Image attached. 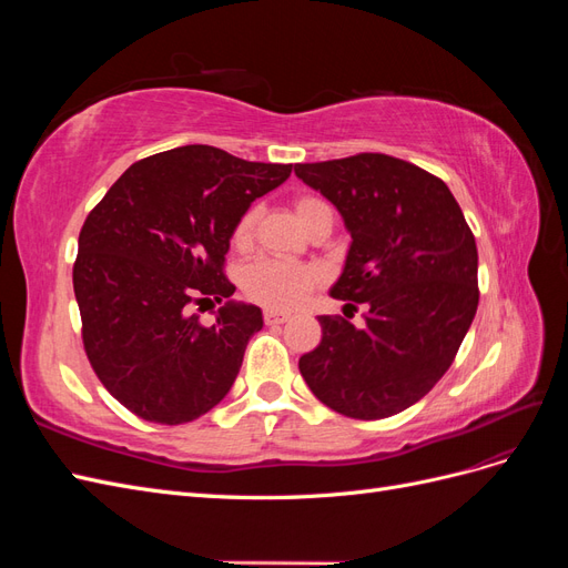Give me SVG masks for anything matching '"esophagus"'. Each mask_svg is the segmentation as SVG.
Masks as SVG:
<instances>
[{
    "instance_id": "obj_1",
    "label": "esophagus",
    "mask_w": 568,
    "mask_h": 568,
    "mask_svg": "<svg viewBox=\"0 0 568 568\" xmlns=\"http://www.w3.org/2000/svg\"><path fill=\"white\" fill-rule=\"evenodd\" d=\"M291 315L284 311H274V307H267L265 311V324H284Z\"/></svg>"
}]
</instances>
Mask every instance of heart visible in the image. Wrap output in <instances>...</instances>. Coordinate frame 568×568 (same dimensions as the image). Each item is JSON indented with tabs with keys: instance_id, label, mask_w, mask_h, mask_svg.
I'll return each mask as SVG.
<instances>
[{
	"instance_id": "obj_1",
	"label": "heart",
	"mask_w": 568,
	"mask_h": 568,
	"mask_svg": "<svg viewBox=\"0 0 568 568\" xmlns=\"http://www.w3.org/2000/svg\"><path fill=\"white\" fill-rule=\"evenodd\" d=\"M322 205L324 203L313 196H301L296 201V215L303 225L317 209H322ZM253 225H255V211H246L234 225L232 242L236 246H246L251 242ZM315 282H317V274L313 267L294 263V261H282V257H263V261L246 267L244 291L253 301L263 305L294 307L311 294Z\"/></svg>"
}]
</instances>
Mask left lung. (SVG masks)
I'll list each match as a JSON object with an SVG mask.
<instances>
[{"mask_svg": "<svg viewBox=\"0 0 568 568\" xmlns=\"http://www.w3.org/2000/svg\"><path fill=\"white\" fill-rule=\"evenodd\" d=\"M351 234L329 294L367 303L365 326L320 317L322 343L298 359L317 400L353 419L407 409L448 372L478 305V251L443 180L384 153L296 163Z\"/></svg>", "mask_w": 568, "mask_h": 568, "instance_id": "obj_1", "label": "left lung"}]
</instances>
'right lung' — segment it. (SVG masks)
Masks as SVG:
<instances>
[{
    "label": "right lung",
    "instance_id": "1",
    "mask_svg": "<svg viewBox=\"0 0 568 568\" xmlns=\"http://www.w3.org/2000/svg\"><path fill=\"white\" fill-rule=\"evenodd\" d=\"M291 165L178 146L130 165L88 215L73 288L90 363L113 398L156 424L194 422L230 393L263 311L230 298V239ZM225 300L216 324L187 313Z\"/></svg>",
    "mask_w": 568,
    "mask_h": 568
}]
</instances>
